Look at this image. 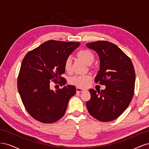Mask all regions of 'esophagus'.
Listing matches in <instances>:
<instances>
[{
  "mask_svg": "<svg viewBox=\"0 0 149 149\" xmlns=\"http://www.w3.org/2000/svg\"><path fill=\"white\" fill-rule=\"evenodd\" d=\"M84 90H85V89H82V88H78V87L76 88V91H77L78 93H81V92L84 91Z\"/></svg>",
  "mask_w": 149,
  "mask_h": 149,
  "instance_id": "esophagus-1",
  "label": "esophagus"
}]
</instances>
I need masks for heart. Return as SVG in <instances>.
<instances>
[{"instance_id":"heart-1","label":"heart","mask_w":149,"mask_h":149,"mask_svg":"<svg viewBox=\"0 0 149 149\" xmlns=\"http://www.w3.org/2000/svg\"><path fill=\"white\" fill-rule=\"evenodd\" d=\"M78 56L87 65H91L94 60V56L93 53L88 49H83L78 53ZM72 65V57L68 56L65 60L64 67L66 71L70 72L71 70ZM91 80V76L89 74L83 75H75L71 78L70 82L72 84L81 88H85L88 86Z\"/></svg>"}]
</instances>
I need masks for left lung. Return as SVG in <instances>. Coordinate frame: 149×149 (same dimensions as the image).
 <instances>
[{"label":"left lung","instance_id":"obj_1","mask_svg":"<svg viewBox=\"0 0 149 149\" xmlns=\"http://www.w3.org/2000/svg\"><path fill=\"white\" fill-rule=\"evenodd\" d=\"M95 51L100 60V70L94 81L106 86L104 90L89 91L86 102L89 113L102 122L118 118L127 109L134 92L136 74L130 58L114 43L97 41L86 44Z\"/></svg>","mask_w":149,"mask_h":149}]
</instances>
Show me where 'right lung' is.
Instances as JSON below:
<instances>
[{"instance_id": "right-lung-1", "label": "right lung", "mask_w": 149, "mask_h": 149, "mask_svg": "<svg viewBox=\"0 0 149 149\" xmlns=\"http://www.w3.org/2000/svg\"><path fill=\"white\" fill-rule=\"evenodd\" d=\"M80 45L78 42L48 40L26 54L22 63L17 81L18 91L29 114L43 123H55L64 116L70 99L76 91L75 86L67 85L54 91L51 80H66V58ZM58 83V82H57Z\"/></svg>"}]
</instances>
